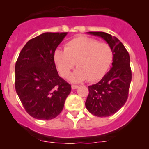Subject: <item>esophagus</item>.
<instances>
[{
	"label": "esophagus",
	"mask_w": 149,
	"mask_h": 149,
	"mask_svg": "<svg viewBox=\"0 0 149 149\" xmlns=\"http://www.w3.org/2000/svg\"><path fill=\"white\" fill-rule=\"evenodd\" d=\"M77 88H78V85H74V84L72 85V89H77Z\"/></svg>",
	"instance_id": "obj_1"
}]
</instances>
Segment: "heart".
Here are the masks:
<instances>
[{
  "instance_id": "b5f03b06",
  "label": "heart",
  "mask_w": 149,
  "mask_h": 149,
  "mask_svg": "<svg viewBox=\"0 0 149 149\" xmlns=\"http://www.w3.org/2000/svg\"><path fill=\"white\" fill-rule=\"evenodd\" d=\"M113 60V51L108 44L86 36L74 38L65 50L57 48L54 53V61L63 77H68L75 64L78 67L69 77L73 82L98 81L108 72Z\"/></svg>"
}]
</instances>
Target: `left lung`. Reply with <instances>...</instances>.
Segmentation results:
<instances>
[{
	"mask_svg": "<svg viewBox=\"0 0 149 149\" xmlns=\"http://www.w3.org/2000/svg\"><path fill=\"white\" fill-rule=\"evenodd\" d=\"M106 41L113 51L110 70L96 84L89 86L86 109L98 117L110 116L125 104L128 97L132 74L130 56L122 42L115 36L104 32H89Z\"/></svg>",
	"mask_w": 149,
	"mask_h": 149,
	"instance_id": "left-lung-1",
	"label": "left lung"
}]
</instances>
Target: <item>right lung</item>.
Masks as SVG:
<instances>
[{
  "label": "right lung",
  "instance_id": "1",
  "mask_svg": "<svg viewBox=\"0 0 149 149\" xmlns=\"http://www.w3.org/2000/svg\"><path fill=\"white\" fill-rule=\"evenodd\" d=\"M67 33H44L30 39L15 63V87L27 113L50 120L62 112L71 85L58 74L54 53Z\"/></svg>",
  "mask_w": 149,
  "mask_h": 149
}]
</instances>
